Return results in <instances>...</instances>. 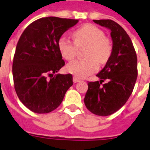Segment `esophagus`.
I'll return each instance as SVG.
<instances>
[{
    "mask_svg": "<svg viewBox=\"0 0 150 150\" xmlns=\"http://www.w3.org/2000/svg\"><path fill=\"white\" fill-rule=\"evenodd\" d=\"M73 81H74V83H78V82L80 81V79H79V78L76 77V76H74V78H73Z\"/></svg>",
    "mask_w": 150,
    "mask_h": 150,
    "instance_id": "esophagus-1",
    "label": "esophagus"
}]
</instances>
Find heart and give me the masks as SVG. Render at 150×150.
Returning <instances> with one entry per match:
<instances>
[{
    "label": "heart",
    "instance_id": "b5f03b06",
    "mask_svg": "<svg viewBox=\"0 0 150 150\" xmlns=\"http://www.w3.org/2000/svg\"><path fill=\"white\" fill-rule=\"evenodd\" d=\"M104 32L92 24H85L73 33L74 41L61 37L58 42L59 51L67 60L76 56L79 48L87 46V59L73 61L67 65V71L78 78H85L96 72L98 63L104 64L109 61L112 52V43Z\"/></svg>",
    "mask_w": 150,
    "mask_h": 150
}]
</instances>
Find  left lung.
Segmentation results:
<instances>
[{"label": "left lung", "mask_w": 150, "mask_h": 150, "mask_svg": "<svg viewBox=\"0 0 150 150\" xmlns=\"http://www.w3.org/2000/svg\"><path fill=\"white\" fill-rule=\"evenodd\" d=\"M111 30L112 52L105 67L96 75L100 81L88 82L84 98L87 109L98 116H110L124 105L137 77V59L126 31L111 19L93 20ZM105 80L107 83L102 84Z\"/></svg>", "instance_id": "8db88e82"}]
</instances>
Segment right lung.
Wrapping results in <instances>:
<instances>
[{
	"label": "right lung",
	"mask_w": 150,
	"mask_h": 150,
	"mask_svg": "<svg viewBox=\"0 0 150 150\" xmlns=\"http://www.w3.org/2000/svg\"><path fill=\"white\" fill-rule=\"evenodd\" d=\"M78 19L44 17L30 23L23 31L13 62L14 88L28 109L48 113L63 100L73 85L71 74H55L64 65L58 42Z\"/></svg>",
	"instance_id": "obj_1"
}]
</instances>
